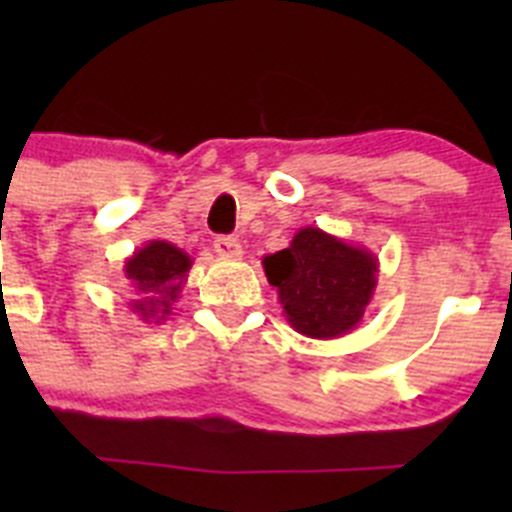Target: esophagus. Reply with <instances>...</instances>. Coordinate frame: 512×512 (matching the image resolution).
Wrapping results in <instances>:
<instances>
[{"instance_id": "esophagus-1", "label": "esophagus", "mask_w": 512, "mask_h": 512, "mask_svg": "<svg viewBox=\"0 0 512 512\" xmlns=\"http://www.w3.org/2000/svg\"><path fill=\"white\" fill-rule=\"evenodd\" d=\"M215 252H218L220 257H227V260H240L242 245L237 237H218V240H215Z\"/></svg>"}]
</instances>
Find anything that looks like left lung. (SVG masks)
I'll use <instances>...</instances> for the list:
<instances>
[{
	"instance_id": "obj_1",
	"label": "left lung",
	"mask_w": 512,
	"mask_h": 512,
	"mask_svg": "<svg viewBox=\"0 0 512 512\" xmlns=\"http://www.w3.org/2000/svg\"><path fill=\"white\" fill-rule=\"evenodd\" d=\"M287 322L312 339H337L364 319L376 289L379 257L319 227L297 230L289 247L262 260Z\"/></svg>"
}]
</instances>
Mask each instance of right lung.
Wrapping results in <instances>:
<instances>
[{"instance_id": "1", "label": "right lung", "mask_w": 512, "mask_h": 512, "mask_svg": "<svg viewBox=\"0 0 512 512\" xmlns=\"http://www.w3.org/2000/svg\"><path fill=\"white\" fill-rule=\"evenodd\" d=\"M193 267L188 252L168 240H151L138 247L123 265L128 285L138 294L131 309L148 324H160L173 314V302Z\"/></svg>"}]
</instances>
